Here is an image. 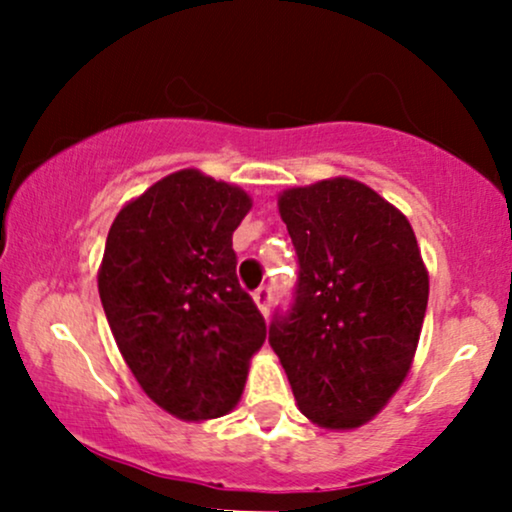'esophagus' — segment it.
<instances>
[{
    "mask_svg": "<svg viewBox=\"0 0 512 512\" xmlns=\"http://www.w3.org/2000/svg\"><path fill=\"white\" fill-rule=\"evenodd\" d=\"M252 298H255L257 308L262 310V315L267 317V315H269V308H272V286L262 284L260 289H257L255 293H252Z\"/></svg>",
    "mask_w": 512,
    "mask_h": 512,
    "instance_id": "34e87169",
    "label": "esophagus"
}]
</instances>
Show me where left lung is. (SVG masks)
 I'll return each instance as SVG.
<instances>
[{
	"mask_svg": "<svg viewBox=\"0 0 512 512\" xmlns=\"http://www.w3.org/2000/svg\"><path fill=\"white\" fill-rule=\"evenodd\" d=\"M298 255L291 308L269 344L298 409L322 428H358L407 378L428 274L407 216L363 182L334 178L279 197Z\"/></svg>",
	"mask_w": 512,
	"mask_h": 512,
	"instance_id": "obj_1",
	"label": "left lung"
}]
</instances>
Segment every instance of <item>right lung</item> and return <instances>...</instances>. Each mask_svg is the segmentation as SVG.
<instances>
[{"label":"right lung","mask_w":512,"mask_h":512,"mask_svg":"<svg viewBox=\"0 0 512 512\" xmlns=\"http://www.w3.org/2000/svg\"><path fill=\"white\" fill-rule=\"evenodd\" d=\"M252 207L236 185L180 170L122 207L98 293L120 354L161 409L228 414L267 325L236 274L233 231Z\"/></svg>","instance_id":"obj_1"}]
</instances>
